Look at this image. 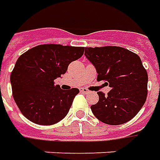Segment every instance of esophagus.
I'll use <instances>...</instances> for the list:
<instances>
[{
  "instance_id": "obj_1",
  "label": "esophagus",
  "mask_w": 160,
  "mask_h": 160,
  "mask_svg": "<svg viewBox=\"0 0 160 160\" xmlns=\"http://www.w3.org/2000/svg\"><path fill=\"white\" fill-rule=\"evenodd\" d=\"M80 92H83V93H88L90 91L88 90V88H81V89H80Z\"/></svg>"
}]
</instances>
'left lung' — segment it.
<instances>
[{"label": "left lung", "instance_id": "8db88e82", "mask_svg": "<svg viewBox=\"0 0 160 160\" xmlns=\"http://www.w3.org/2000/svg\"><path fill=\"white\" fill-rule=\"evenodd\" d=\"M85 55L95 67L97 80L112 88L106 96L97 92L99 101L91 106L94 116L112 126L133 119L147 97L148 75L139 56L115 46L86 48Z\"/></svg>", "mask_w": 160, "mask_h": 160}]
</instances>
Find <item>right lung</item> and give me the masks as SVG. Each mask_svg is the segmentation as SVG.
Listing matches in <instances>:
<instances>
[{
  "instance_id": "obj_1",
  "label": "right lung",
  "mask_w": 160,
  "mask_h": 160,
  "mask_svg": "<svg viewBox=\"0 0 160 160\" xmlns=\"http://www.w3.org/2000/svg\"><path fill=\"white\" fill-rule=\"evenodd\" d=\"M84 47L43 44L18 58L10 75L12 92L20 111L38 125H53L68 113L78 88L63 90L54 80L83 55Z\"/></svg>"
}]
</instances>
